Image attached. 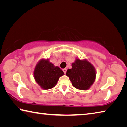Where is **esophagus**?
Returning a JSON list of instances; mask_svg holds the SVG:
<instances>
[{
	"mask_svg": "<svg viewBox=\"0 0 127 127\" xmlns=\"http://www.w3.org/2000/svg\"><path fill=\"white\" fill-rule=\"evenodd\" d=\"M66 68H64V69H63V72L64 73V74H66Z\"/></svg>",
	"mask_w": 127,
	"mask_h": 127,
	"instance_id": "obj_1",
	"label": "esophagus"
}]
</instances>
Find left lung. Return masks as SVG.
Returning a JSON list of instances; mask_svg holds the SVG:
<instances>
[{"label": "left lung", "mask_w": 127, "mask_h": 127, "mask_svg": "<svg viewBox=\"0 0 127 127\" xmlns=\"http://www.w3.org/2000/svg\"><path fill=\"white\" fill-rule=\"evenodd\" d=\"M72 68L66 72L72 85L76 89L85 90L89 89L96 78V72L91 63L86 60L76 59L72 64Z\"/></svg>", "instance_id": "8db88e82"}]
</instances>
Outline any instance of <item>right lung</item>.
Returning <instances> with one entry per match:
<instances>
[{
    "label": "right lung",
    "mask_w": 127,
    "mask_h": 127,
    "mask_svg": "<svg viewBox=\"0 0 127 127\" xmlns=\"http://www.w3.org/2000/svg\"><path fill=\"white\" fill-rule=\"evenodd\" d=\"M63 75L64 72L61 69L54 66L48 60H41L34 71L36 81L44 89H50L54 87L59 77Z\"/></svg>",
    "instance_id": "add662e5"
}]
</instances>
